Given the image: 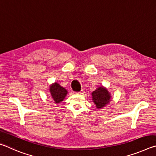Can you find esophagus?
I'll list each match as a JSON object with an SVG mask.
<instances>
[{
    "mask_svg": "<svg viewBox=\"0 0 156 156\" xmlns=\"http://www.w3.org/2000/svg\"><path fill=\"white\" fill-rule=\"evenodd\" d=\"M84 89H82L81 91H80V92H78V94H84Z\"/></svg>",
    "mask_w": 156,
    "mask_h": 156,
    "instance_id": "1",
    "label": "esophagus"
}]
</instances>
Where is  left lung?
Segmentation results:
<instances>
[{
	"instance_id": "left-lung-1",
	"label": "left lung",
	"mask_w": 156,
	"mask_h": 156,
	"mask_svg": "<svg viewBox=\"0 0 156 156\" xmlns=\"http://www.w3.org/2000/svg\"><path fill=\"white\" fill-rule=\"evenodd\" d=\"M92 100L97 109H102L109 103L112 95L104 86H100L91 93Z\"/></svg>"
}]
</instances>
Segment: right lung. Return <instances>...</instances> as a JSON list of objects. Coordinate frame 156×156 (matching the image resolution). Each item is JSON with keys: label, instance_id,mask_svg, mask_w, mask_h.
<instances>
[{"label": "right lung", "instance_id": "1", "mask_svg": "<svg viewBox=\"0 0 156 156\" xmlns=\"http://www.w3.org/2000/svg\"><path fill=\"white\" fill-rule=\"evenodd\" d=\"M49 92L51 94V98L56 104H58L62 102L65 98L67 96V91L65 88L62 87L60 84L55 82L49 85Z\"/></svg>", "mask_w": 156, "mask_h": 156}]
</instances>
